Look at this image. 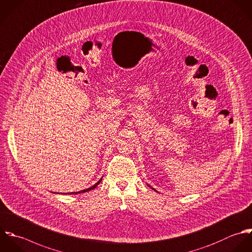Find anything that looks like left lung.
<instances>
[{"instance_id": "obj_1", "label": "left lung", "mask_w": 252, "mask_h": 252, "mask_svg": "<svg viewBox=\"0 0 252 252\" xmlns=\"http://www.w3.org/2000/svg\"><path fill=\"white\" fill-rule=\"evenodd\" d=\"M154 190H156V189H154Z\"/></svg>"}]
</instances>
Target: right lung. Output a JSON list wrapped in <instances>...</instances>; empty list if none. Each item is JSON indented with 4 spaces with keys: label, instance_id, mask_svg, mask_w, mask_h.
Masks as SVG:
<instances>
[{
    "label": "right lung",
    "instance_id": "add662e5",
    "mask_svg": "<svg viewBox=\"0 0 252 252\" xmlns=\"http://www.w3.org/2000/svg\"><path fill=\"white\" fill-rule=\"evenodd\" d=\"M102 179V178H101ZM101 179L100 180H98L97 181V183H95L94 186H92V187H90V188H88V189H82V190H80V191H76V192H70V193H80V192H86V191H89V190H91V189H94L99 183H100V181H101ZM69 193V194H70ZM65 194H67V193H65Z\"/></svg>",
    "mask_w": 252,
    "mask_h": 252
}]
</instances>
